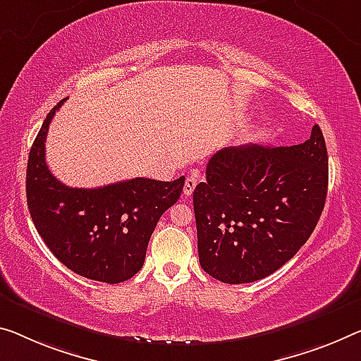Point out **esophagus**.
Segmentation results:
<instances>
[{"instance_id":"esophagus-1","label":"esophagus","mask_w":361,"mask_h":361,"mask_svg":"<svg viewBox=\"0 0 361 361\" xmlns=\"http://www.w3.org/2000/svg\"><path fill=\"white\" fill-rule=\"evenodd\" d=\"M197 184H198V177H197V176H190V177H187L185 185H184V195L190 197L192 193H193V190H195Z\"/></svg>"}]
</instances>
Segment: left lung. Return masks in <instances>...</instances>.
I'll list each match as a JSON object with an SVG mask.
<instances>
[{
  "label": "left lung",
  "mask_w": 361,
  "mask_h": 361,
  "mask_svg": "<svg viewBox=\"0 0 361 361\" xmlns=\"http://www.w3.org/2000/svg\"><path fill=\"white\" fill-rule=\"evenodd\" d=\"M328 149L319 126L293 147H229L213 154L193 190L198 258L226 284L273 274L318 224L328 193Z\"/></svg>",
  "instance_id": "1"
}]
</instances>
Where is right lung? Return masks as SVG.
I'll list each match as a JSON object with an SVG mask.
<instances>
[{"label": "right lung", "instance_id": "add662e5", "mask_svg": "<svg viewBox=\"0 0 361 361\" xmlns=\"http://www.w3.org/2000/svg\"><path fill=\"white\" fill-rule=\"evenodd\" d=\"M49 111L27 163V207L38 234L61 263L92 281L118 284L142 269L154 227L179 200L185 177H135L98 188L68 187L49 173L45 140Z\"/></svg>", "mask_w": 361, "mask_h": 361}]
</instances>
